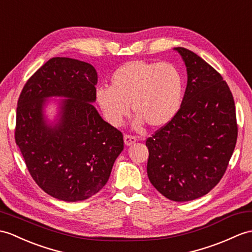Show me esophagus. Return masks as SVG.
Wrapping results in <instances>:
<instances>
[{
    "mask_svg": "<svg viewBox=\"0 0 252 252\" xmlns=\"http://www.w3.org/2000/svg\"><path fill=\"white\" fill-rule=\"evenodd\" d=\"M124 139H125V144H126V146H131V145H133V144L135 143L136 140H137V138H136L135 136L127 135V134H126L125 137H124Z\"/></svg>",
    "mask_w": 252,
    "mask_h": 252,
    "instance_id": "1",
    "label": "esophagus"
}]
</instances>
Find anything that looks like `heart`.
<instances>
[{
    "label": "heart",
    "instance_id": "b5f03b06",
    "mask_svg": "<svg viewBox=\"0 0 252 252\" xmlns=\"http://www.w3.org/2000/svg\"><path fill=\"white\" fill-rule=\"evenodd\" d=\"M183 94V75L174 64L145 60L122 64L110 76V87H98L95 92L105 119L114 126L122 124L130 103L136 126L144 122L164 126L177 114Z\"/></svg>",
    "mask_w": 252,
    "mask_h": 252
}]
</instances>
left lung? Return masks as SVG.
<instances>
[{
	"mask_svg": "<svg viewBox=\"0 0 252 252\" xmlns=\"http://www.w3.org/2000/svg\"><path fill=\"white\" fill-rule=\"evenodd\" d=\"M174 50L188 81L173 120L146 140L147 175L168 200L188 202L207 194L224 175L236 145V113L222 76L191 50Z\"/></svg>",
	"mask_w": 252,
	"mask_h": 252,
	"instance_id": "1",
	"label": "left lung"
}]
</instances>
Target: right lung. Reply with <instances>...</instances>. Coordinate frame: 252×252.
I'll use <instances>...</instances> for the list:
<instances>
[{"label":"right lung","mask_w":252,"mask_h":252,"mask_svg":"<svg viewBox=\"0 0 252 252\" xmlns=\"http://www.w3.org/2000/svg\"><path fill=\"white\" fill-rule=\"evenodd\" d=\"M97 74L91 64L52 58L20 93L16 144L29 173L47 194L65 202L84 201L106 185L124 135L104 121L95 102ZM62 96L57 122L43 114L45 98Z\"/></svg>","instance_id":"add662e5"}]
</instances>
